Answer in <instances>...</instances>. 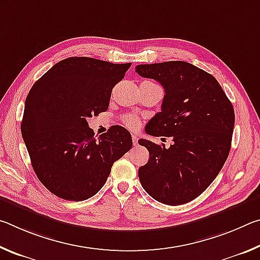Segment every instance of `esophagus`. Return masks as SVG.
Masks as SVG:
<instances>
[{"instance_id": "esophagus-1", "label": "esophagus", "mask_w": 260, "mask_h": 260, "mask_svg": "<svg viewBox=\"0 0 260 260\" xmlns=\"http://www.w3.org/2000/svg\"><path fill=\"white\" fill-rule=\"evenodd\" d=\"M132 140H133V144H134V146H138V143H139L138 135H132Z\"/></svg>"}]
</instances>
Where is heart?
<instances>
[{
    "instance_id": "heart-1",
    "label": "heart",
    "mask_w": 260,
    "mask_h": 260,
    "mask_svg": "<svg viewBox=\"0 0 260 260\" xmlns=\"http://www.w3.org/2000/svg\"><path fill=\"white\" fill-rule=\"evenodd\" d=\"M121 120L131 129H136L141 124L140 118L134 116V114H125V116L121 118Z\"/></svg>"
}]
</instances>
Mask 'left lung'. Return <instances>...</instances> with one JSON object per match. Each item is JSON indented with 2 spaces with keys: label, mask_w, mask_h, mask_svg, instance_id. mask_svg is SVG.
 I'll return each instance as SVG.
<instances>
[{
  "label": "left lung",
  "mask_w": 260,
  "mask_h": 260,
  "mask_svg": "<svg viewBox=\"0 0 260 260\" xmlns=\"http://www.w3.org/2000/svg\"><path fill=\"white\" fill-rule=\"evenodd\" d=\"M135 72L165 89L161 111L146 132L173 138L170 148L139 141L150 156L139 169L140 182L162 204L188 203L212 183L230 155L234 109L215 78L187 61L141 64Z\"/></svg>",
  "instance_id": "left-lung-1"
}]
</instances>
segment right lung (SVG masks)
Here are the masks:
<instances>
[{"label": "right lung", "mask_w": 260, "mask_h": 260, "mask_svg": "<svg viewBox=\"0 0 260 260\" xmlns=\"http://www.w3.org/2000/svg\"><path fill=\"white\" fill-rule=\"evenodd\" d=\"M131 65L70 57L30 88L21 135L35 174L57 197L90 199L107 182L113 162L132 148V136L124 127L112 126L96 138L87 122L107 111L112 88Z\"/></svg>", "instance_id": "obj_1"}]
</instances>
